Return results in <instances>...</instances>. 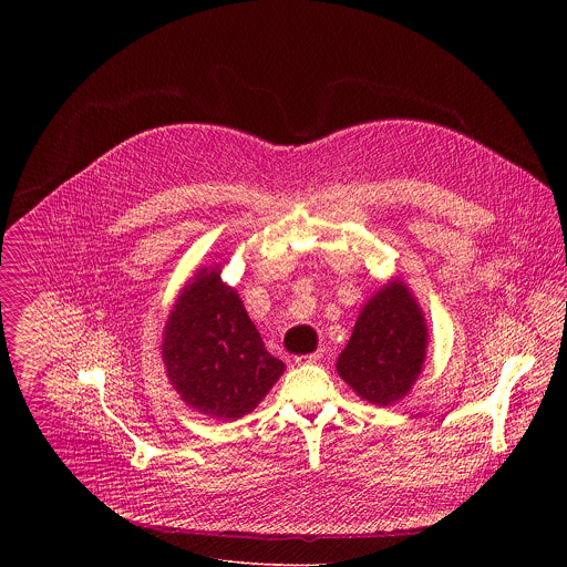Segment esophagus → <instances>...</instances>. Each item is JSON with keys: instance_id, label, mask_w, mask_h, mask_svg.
<instances>
[{"instance_id": "esophagus-1", "label": "esophagus", "mask_w": 567, "mask_h": 567, "mask_svg": "<svg viewBox=\"0 0 567 567\" xmlns=\"http://www.w3.org/2000/svg\"><path fill=\"white\" fill-rule=\"evenodd\" d=\"M321 358H323V351L319 349V351H315L310 355H299L295 362L297 364H317V362H321Z\"/></svg>"}]
</instances>
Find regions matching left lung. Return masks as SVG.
Masks as SVG:
<instances>
[{
	"label": "left lung",
	"mask_w": 567,
	"mask_h": 567,
	"mask_svg": "<svg viewBox=\"0 0 567 567\" xmlns=\"http://www.w3.org/2000/svg\"><path fill=\"white\" fill-rule=\"evenodd\" d=\"M427 340L416 297L400 277H393L362 306L336 371L364 402L398 404L423 371Z\"/></svg>",
	"instance_id": "obj_1"
}]
</instances>
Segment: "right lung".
Returning a JSON list of instances; mask_svg holds the SVG:
<instances>
[{
  "instance_id": "add662e5",
  "label": "right lung",
  "mask_w": 567,
  "mask_h": 567,
  "mask_svg": "<svg viewBox=\"0 0 567 567\" xmlns=\"http://www.w3.org/2000/svg\"><path fill=\"white\" fill-rule=\"evenodd\" d=\"M223 261L196 268L163 327L165 375L196 412L236 421L252 412L284 375L248 319L236 288L220 279Z\"/></svg>"
}]
</instances>
